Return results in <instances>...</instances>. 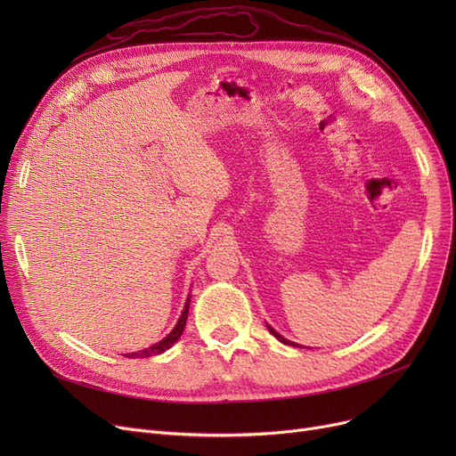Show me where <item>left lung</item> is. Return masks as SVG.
<instances>
[{
    "mask_svg": "<svg viewBox=\"0 0 456 456\" xmlns=\"http://www.w3.org/2000/svg\"><path fill=\"white\" fill-rule=\"evenodd\" d=\"M268 329H270V332L273 334V337H275V338H277L279 342H282L284 346H292V347H301L299 344H296V342H290V340H286L284 337H281V334H279V332H277V330H275L273 327H270V325H268Z\"/></svg>",
    "mask_w": 456,
    "mask_h": 456,
    "instance_id": "left-lung-1",
    "label": "left lung"
}]
</instances>
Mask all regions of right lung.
<instances>
[{
	"label": "right lung",
	"mask_w": 456,
	"mask_h": 456,
	"mask_svg": "<svg viewBox=\"0 0 456 456\" xmlns=\"http://www.w3.org/2000/svg\"><path fill=\"white\" fill-rule=\"evenodd\" d=\"M190 297H191V296L188 294V297H186V301H184L183 313H181V316H179V320H177V323H175V327L172 329L170 334H166V337H164L160 342H157V344H153V346H150V347H146V349L134 351V353H126L124 356H127V358H148V356H155V354L164 353L166 349H170V347L181 338V334H183V330H184L186 318H188V308H190Z\"/></svg>",
	"instance_id": "right-lung-1"
}]
</instances>
